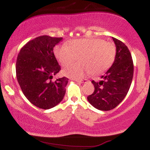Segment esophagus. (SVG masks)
Listing matches in <instances>:
<instances>
[{
  "instance_id": "esophagus-1",
  "label": "esophagus",
  "mask_w": 150,
  "mask_h": 150,
  "mask_svg": "<svg viewBox=\"0 0 150 150\" xmlns=\"http://www.w3.org/2000/svg\"><path fill=\"white\" fill-rule=\"evenodd\" d=\"M73 80L75 81V82H79V83H84V82H85L86 81H87L86 79H85V80H75V79H74Z\"/></svg>"
}]
</instances>
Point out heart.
Instances as JSON below:
<instances>
[{"mask_svg":"<svg viewBox=\"0 0 150 150\" xmlns=\"http://www.w3.org/2000/svg\"><path fill=\"white\" fill-rule=\"evenodd\" d=\"M55 57L63 66L73 63L78 58V63L70 64L63 70L65 76L82 78L90 73L93 75L104 73L111 68L116 55V46L99 38L75 39L68 45L56 46Z\"/></svg>","mask_w":150,"mask_h":150,"instance_id":"1","label":"heart"}]
</instances>
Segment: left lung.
Instances as JSON below:
<instances>
[{
    "label": "left lung",
    "instance_id": "left-lung-1",
    "mask_svg": "<svg viewBox=\"0 0 150 150\" xmlns=\"http://www.w3.org/2000/svg\"><path fill=\"white\" fill-rule=\"evenodd\" d=\"M112 39L116 48L115 61L101 77L102 80L92 81L94 91L87 97L91 105L101 111H110L123 100L133 77V62L128 48L116 38Z\"/></svg>",
    "mask_w": 150,
    "mask_h": 150
}]
</instances>
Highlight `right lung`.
Segmentation results:
<instances>
[{
	"mask_svg": "<svg viewBox=\"0 0 150 150\" xmlns=\"http://www.w3.org/2000/svg\"><path fill=\"white\" fill-rule=\"evenodd\" d=\"M63 38L40 36L20 50L16 62V76L22 92L38 108L49 109L59 104L65 94L68 79L52 81L61 70L53 48Z\"/></svg>",
	"mask_w": 150,
	"mask_h": 150,
	"instance_id": "obj_1",
	"label": "right lung"
}]
</instances>
